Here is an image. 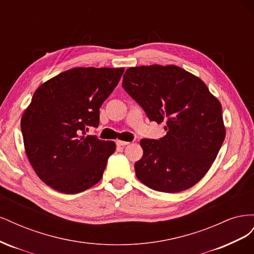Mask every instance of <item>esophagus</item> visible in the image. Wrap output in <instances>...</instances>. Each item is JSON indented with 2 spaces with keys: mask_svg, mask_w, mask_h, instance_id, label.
<instances>
[{
  "mask_svg": "<svg viewBox=\"0 0 254 254\" xmlns=\"http://www.w3.org/2000/svg\"><path fill=\"white\" fill-rule=\"evenodd\" d=\"M117 145L118 146H126V145H128L129 144V142H126V141H121V140H117Z\"/></svg>",
  "mask_w": 254,
  "mask_h": 254,
  "instance_id": "obj_1",
  "label": "esophagus"
}]
</instances>
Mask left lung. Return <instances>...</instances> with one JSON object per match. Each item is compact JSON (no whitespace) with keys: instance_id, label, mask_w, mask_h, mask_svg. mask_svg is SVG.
<instances>
[{"instance_id":"8db88e82","label":"left lung","mask_w":254,"mask_h":254,"mask_svg":"<svg viewBox=\"0 0 254 254\" xmlns=\"http://www.w3.org/2000/svg\"><path fill=\"white\" fill-rule=\"evenodd\" d=\"M122 86L166 135L142 139L136 178L146 187L178 193L202 179L226 136L221 105L197 76L177 65L129 67Z\"/></svg>"}]
</instances>
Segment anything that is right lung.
<instances>
[{
    "mask_svg": "<svg viewBox=\"0 0 254 254\" xmlns=\"http://www.w3.org/2000/svg\"><path fill=\"white\" fill-rule=\"evenodd\" d=\"M124 67H74L36 90L21 119L26 156L37 176L64 194H77L102 179L115 143L87 135Z\"/></svg>",
    "mask_w": 254,
    "mask_h": 254,
    "instance_id": "1",
    "label": "right lung"
}]
</instances>
